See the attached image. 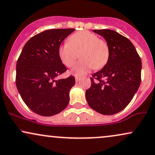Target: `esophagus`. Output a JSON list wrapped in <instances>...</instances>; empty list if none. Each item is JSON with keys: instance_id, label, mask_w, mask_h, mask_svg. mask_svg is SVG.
<instances>
[{"instance_id": "esophagus-1", "label": "esophagus", "mask_w": 155, "mask_h": 155, "mask_svg": "<svg viewBox=\"0 0 155 155\" xmlns=\"http://www.w3.org/2000/svg\"><path fill=\"white\" fill-rule=\"evenodd\" d=\"M81 78H79V77H77V76H76V77H75V81L76 82H77V83H78V82H79V81H81Z\"/></svg>"}]
</instances>
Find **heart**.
Returning a JSON list of instances; mask_svg holds the SVG:
<instances>
[{
	"label": "heart",
	"instance_id": "1",
	"mask_svg": "<svg viewBox=\"0 0 155 155\" xmlns=\"http://www.w3.org/2000/svg\"><path fill=\"white\" fill-rule=\"evenodd\" d=\"M80 52L82 60L71 70V73L77 77H83L93 68L98 70L104 68L110 56L108 44L89 31L73 34L58 49L61 62L68 68L73 65Z\"/></svg>",
	"mask_w": 155,
	"mask_h": 155
}]
</instances>
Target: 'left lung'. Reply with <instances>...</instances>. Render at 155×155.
Returning <instances> with one entry per match:
<instances>
[{
  "mask_svg": "<svg viewBox=\"0 0 155 155\" xmlns=\"http://www.w3.org/2000/svg\"><path fill=\"white\" fill-rule=\"evenodd\" d=\"M93 31L106 39L110 56L106 65L93 74L91 86L85 92V97L89 106L95 111L113 115L124 109L138 91L142 61L127 37L110 29Z\"/></svg>",
  "mask_w": 155,
  "mask_h": 155,
  "instance_id": "1",
  "label": "left lung"
}]
</instances>
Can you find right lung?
Listing matches in <instances>:
<instances>
[{
	"instance_id": "add662e5",
	"label": "right lung",
	"mask_w": 155,
	"mask_h": 155,
	"mask_svg": "<svg viewBox=\"0 0 155 155\" xmlns=\"http://www.w3.org/2000/svg\"><path fill=\"white\" fill-rule=\"evenodd\" d=\"M74 28L46 30L25 44L16 63V84L28 108L44 116L56 115L68 106L74 76L56 80L67 70L58 55L63 40Z\"/></svg>"
}]
</instances>
